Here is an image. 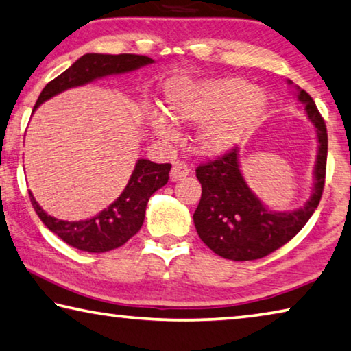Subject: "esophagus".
<instances>
[{
    "mask_svg": "<svg viewBox=\"0 0 351 351\" xmlns=\"http://www.w3.org/2000/svg\"><path fill=\"white\" fill-rule=\"evenodd\" d=\"M189 171H191V169H189V165L186 162H175L170 171V180L181 181L182 178H186L189 175Z\"/></svg>",
    "mask_w": 351,
    "mask_h": 351,
    "instance_id": "obj_1",
    "label": "esophagus"
}]
</instances>
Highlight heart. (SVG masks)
Masks as SVG:
<instances>
[{
  "label": "heart",
  "mask_w": 351,
  "mask_h": 351,
  "mask_svg": "<svg viewBox=\"0 0 351 351\" xmlns=\"http://www.w3.org/2000/svg\"><path fill=\"white\" fill-rule=\"evenodd\" d=\"M162 110L175 125L198 123L197 142L202 152L221 154L252 136L267 110V97L239 76L193 81L171 77L162 88ZM149 128L160 137H170L173 128L153 115Z\"/></svg>",
  "instance_id": "obj_1"
}]
</instances>
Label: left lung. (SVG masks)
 Returning <instances> with one entry per match:
<instances>
[{
  "label": "left lung",
  "instance_id": "obj_1",
  "mask_svg": "<svg viewBox=\"0 0 351 351\" xmlns=\"http://www.w3.org/2000/svg\"><path fill=\"white\" fill-rule=\"evenodd\" d=\"M297 97L304 103L319 138L314 192L303 208L291 213L267 209L243 180L237 147L197 167L202 198L193 214V223L199 239L221 258L253 261L274 253L298 234L320 203L326 173V125L308 92L298 88Z\"/></svg>",
  "mask_w": 351,
  "mask_h": 351
}]
</instances>
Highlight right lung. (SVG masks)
Masks as SVG:
<instances>
[{
    "mask_svg": "<svg viewBox=\"0 0 351 351\" xmlns=\"http://www.w3.org/2000/svg\"><path fill=\"white\" fill-rule=\"evenodd\" d=\"M153 62L152 58L141 54H84L64 73L48 82L38 95L32 112L43 101L66 88L84 86L103 76L126 73ZM171 164H154L148 159H138L121 195L101 213L87 220L65 221L54 219L38 206L31 192L29 198L38 219L65 243L81 252L104 253L121 247L141 230L148 199L158 189L167 184Z\"/></svg>",
    "mask_w": 351,
    "mask_h": 351,
    "instance_id": "add662e5",
    "label": "right lung"
}]
</instances>
